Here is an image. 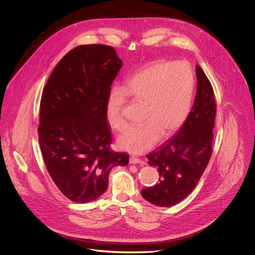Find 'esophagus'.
I'll use <instances>...</instances> for the list:
<instances>
[{"label": "esophagus", "instance_id": "34e87169", "mask_svg": "<svg viewBox=\"0 0 255 255\" xmlns=\"http://www.w3.org/2000/svg\"><path fill=\"white\" fill-rule=\"evenodd\" d=\"M129 162L131 163V164H136V163H144V161L142 160V159H140V158H138V157H135V156H131L130 158H129Z\"/></svg>", "mask_w": 255, "mask_h": 255}]
</instances>
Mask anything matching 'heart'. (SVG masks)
Listing matches in <instances>:
<instances>
[{
	"instance_id": "obj_1",
	"label": "heart",
	"mask_w": 255,
	"mask_h": 255,
	"mask_svg": "<svg viewBox=\"0 0 255 255\" xmlns=\"http://www.w3.org/2000/svg\"><path fill=\"white\" fill-rule=\"evenodd\" d=\"M194 91V72L186 61L153 63L136 72L125 90L113 88L108 95L106 116L114 130L123 132L127 127L123 116L127 96L143 104L139 116L142 123L120 136L118 146L140 154L154 147L160 137H169L187 120Z\"/></svg>"
}]
</instances>
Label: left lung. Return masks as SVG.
<instances>
[{
	"instance_id": "obj_1",
	"label": "left lung",
	"mask_w": 255,
	"mask_h": 255,
	"mask_svg": "<svg viewBox=\"0 0 255 255\" xmlns=\"http://www.w3.org/2000/svg\"><path fill=\"white\" fill-rule=\"evenodd\" d=\"M197 93L192 110L176 134L147 154L157 167L158 184L142 190V197L158 207H170L195 189L212 155L216 117L214 91L200 65L196 67Z\"/></svg>"
}]
</instances>
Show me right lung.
<instances>
[{"instance_id": "right-lung-1", "label": "right lung", "mask_w": 255, "mask_h": 255, "mask_svg": "<svg viewBox=\"0 0 255 255\" xmlns=\"http://www.w3.org/2000/svg\"><path fill=\"white\" fill-rule=\"evenodd\" d=\"M122 67L115 49L80 45L54 67L41 96L38 139L46 168L59 191L75 203L103 195L114 166L129 155L110 150L106 104Z\"/></svg>"}]
</instances>
